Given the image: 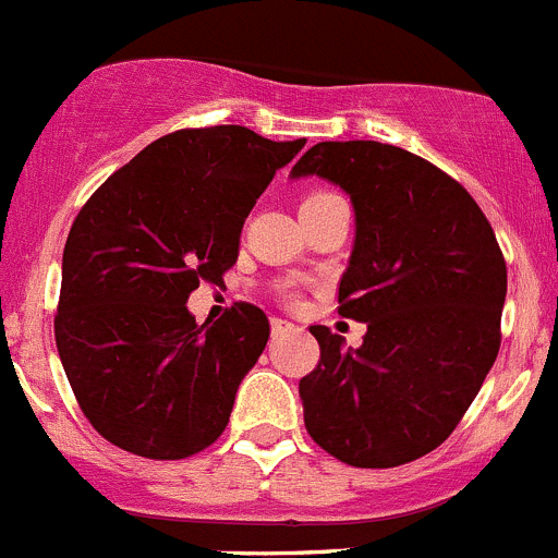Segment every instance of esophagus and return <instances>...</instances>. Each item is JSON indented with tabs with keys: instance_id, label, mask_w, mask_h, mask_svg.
Wrapping results in <instances>:
<instances>
[{
	"instance_id": "34e87169",
	"label": "esophagus",
	"mask_w": 558,
	"mask_h": 558,
	"mask_svg": "<svg viewBox=\"0 0 558 558\" xmlns=\"http://www.w3.org/2000/svg\"><path fill=\"white\" fill-rule=\"evenodd\" d=\"M291 329H294V324L286 322V318H272V335H275V338H278V335L291 332Z\"/></svg>"
}]
</instances>
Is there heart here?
<instances>
[{
	"label": "heart",
	"instance_id": "obj_1",
	"mask_svg": "<svg viewBox=\"0 0 558 558\" xmlns=\"http://www.w3.org/2000/svg\"><path fill=\"white\" fill-rule=\"evenodd\" d=\"M318 196H327V193H324V191H318V193H311V196H307L305 202H311V198H318Z\"/></svg>",
	"mask_w": 558,
	"mask_h": 558
}]
</instances>
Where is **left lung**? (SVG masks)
Here are the masks:
<instances>
[{"instance_id": "left-lung-1", "label": "left lung", "mask_w": 558, "mask_h": 558, "mask_svg": "<svg viewBox=\"0 0 558 558\" xmlns=\"http://www.w3.org/2000/svg\"><path fill=\"white\" fill-rule=\"evenodd\" d=\"M322 177L354 204L338 313L365 322L360 349L311 327L322 360L300 381L305 428L360 469L428 456L456 430L501 343L507 264L466 187L405 149L322 142L291 177Z\"/></svg>"}]
</instances>
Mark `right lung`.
<instances>
[{"mask_svg": "<svg viewBox=\"0 0 558 558\" xmlns=\"http://www.w3.org/2000/svg\"><path fill=\"white\" fill-rule=\"evenodd\" d=\"M305 147L242 124L177 130L113 171L75 218L62 253L53 335L92 428L155 461H180L229 425L269 322L234 302L196 324L187 296L223 283L275 171Z\"/></svg>", "mask_w": 558, "mask_h": 558, "instance_id": "add662e5", "label": "right lung"}]
</instances>
